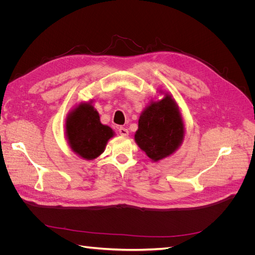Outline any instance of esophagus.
Here are the masks:
<instances>
[{"instance_id":"1","label":"esophagus","mask_w":255,"mask_h":255,"mask_svg":"<svg viewBox=\"0 0 255 255\" xmlns=\"http://www.w3.org/2000/svg\"><path fill=\"white\" fill-rule=\"evenodd\" d=\"M118 130H119V134H120L121 136H128V129L126 128L120 127Z\"/></svg>"}]
</instances>
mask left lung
<instances>
[{"label":"left lung","mask_w":255,"mask_h":255,"mask_svg":"<svg viewBox=\"0 0 255 255\" xmlns=\"http://www.w3.org/2000/svg\"><path fill=\"white\" fill-rule=\"evenodd\" d=\"M184 138V125L174 100L166 95L152 102L138 120L135 141L152 160L163 159L179 148Z\"/></svg>","instance_id":"8db88e82"}]
</instances>
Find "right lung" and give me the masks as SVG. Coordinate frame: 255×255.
Masks as SVG:
<instances>
[{
	"mask_svg": "<svg viewBox=\"0 0 255 255\" xmlns=\"http://www.w3.org/2000/svg\"><path fill=\"white\" fill-rule=\"evenodd\" d=\"M66 134L72 151L85 159H94L102 154L114 136L113 129L100 121L99 113L91 103H81L68 115Z\"/></svg>",
	"mask_w": 255,
	"mask_h": 255,
	"instance_id": "1",
	"label": "right lung"
}]
</instances>
